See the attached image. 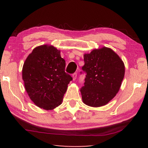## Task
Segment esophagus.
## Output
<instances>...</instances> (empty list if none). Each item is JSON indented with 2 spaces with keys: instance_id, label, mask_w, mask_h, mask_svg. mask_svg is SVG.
Returning <instances> with one entry per match:
<instances>
[{
  "instance_id": "34e87169",
  "label": "esophagus",
  "mask_w": 148,
  "mask_h": 148,
  "mask_svg": "<svg viewBox=\"0 0 148 148\" xmlns=\"http://www.w3.org/2000/svg\"><path fill=\"white\" fill-rule=\"evenodd\" d=\"M72 79H73L74 81V80L76 79V77H77V74L76 73H74L72 75Z\"/></svg>"
}]
</instances>
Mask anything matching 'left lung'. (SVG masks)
<instances>
[{"mask_svg": "<svg viewBox=\"0 0 148 148\" xmlns=\"http://www.w3.org/2000/svg\"><path fill=\"white\" fill-rule=\"evenodd\" d=\"M82 67L86 77L80 89L83 102L97 108L107 104L121 87L125 76V64L111 48L102 47L84 55Z\"/></svg>", "mask_w": 148, "mask_h": 148, "instance_id": "obj_1", "label": "left lung"}]
</instances>
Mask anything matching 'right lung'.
Wrapping results in <instances>:
<instances>
[{
  "label": "right lung",
  "instance_id": "obj_1",
  "mask_svg": "<svg viewBox=\"0 0 148 148\" xmlns=\"http://www.w3.org/2000/svg\"><path fill=\"white\" fill-rule=\"evenodd\" d=\"M65 65L61 51L51 45L37 46L27 57L22 78L29 98L36 106L51 110L62 104L72 79L64 72Z\"/></svg>",
  "mask_w": 148,
  "mask_h": 148
}]
</instances>
